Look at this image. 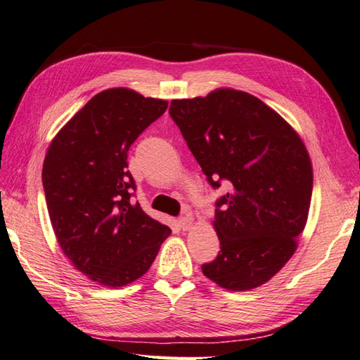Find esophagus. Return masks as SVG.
Instances as JSON below:
<instances>
[{"instance_id":"esophagus-1","label":"esophagus","mask_w":360,"mask_h":360,"mask_svg":"<svg viewBox=\"0 0 360 360\" xmlns=\"http://www.w3.org/2000/svg\"><path fill=\"white\" fill-rule=\"evenodd\" d=\"M179 224H180V226H181V230H189L191 226H193V216H183V217H180L179 219Z\"/></svg>"}]
</instances>
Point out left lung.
I'll return each instance as SVG.
<instances>
[{"mask_svg": "<svg viewBox=\"0 0 360 360\" xmlns=\"http://www.w3.org/2000/svg\"><path fill=\"white\" fill-rule=\"evenodd\" d=\"M169 115L210 185L226 186L212 222L221 252L203 275L229 290L259 288L306 226L314 177L304 143L274 108L233 88L174 99Z\"/></svg>", "mask_w": 360, "mask_h": 360, "instance_id": "left-lung-1", "label": "left lung"}]
</instances>
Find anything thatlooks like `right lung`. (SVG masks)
Listing matches in <instances>:
<instances>
[{"instance_id":"1","label":"right lung","mask_w":360,"mask_h":360,"mask_svg":"<svg viewBox=\"0 0 360 360\" xmlns=\"http://www.w3.org/2000/svg\"><path fill=\"white\" fill-rule=\"evenodd\" d=\"M167 101L130 88L93 96L58 130L43 161V188L58 245L79 272L108 288L141 278L171 234L131 200L127 152Z\"/></svg>"}]
</instances>
